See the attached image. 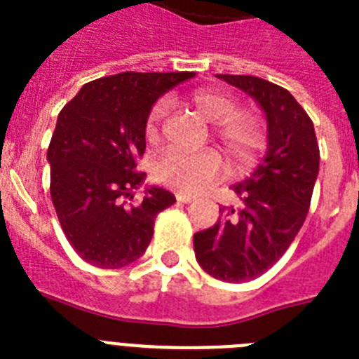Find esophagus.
Wrapping results in <instances>:
<instances>
[{"label": "esophagus", "mask_w": 359, "mask_h": 359, "mask_svg": "<svg viewBox=\"0 0 359 359\" xmlns=\"http://www.w3.org/2000/svg\"><path fill=\"white\" fill-rule=\"evenodd\" d=\"M175 197H177V201L179 203H191L196 199V197L190 196V194H184V191H177V196Z\"/></svg>", "instance_id": "obj_1"}]
</instances>
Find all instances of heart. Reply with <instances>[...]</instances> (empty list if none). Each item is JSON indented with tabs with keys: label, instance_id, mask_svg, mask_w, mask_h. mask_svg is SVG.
Segmentation results:
<instances>
[{
	"label": "heart",
	"instance_id": "obj_1",
	"mask_svg": "<svg viewBox=\"0 0 359 359\" xmlns=\"http://www.w3.org/2000/svg\"><path fill=\"white\" fill-rule=\"evenodd\" d=\"M191 104L205 119L218 123L216 137L222 141L227 156L236 168L244 169L255 163L264 147L266 134L257 117L245 111H236L233 95L219 89H197L191 93ZM168 114V102L158 100L152 104L145 117L143 132L149 143H156L162 135V124ZM154 177L162 184L179 191L197 194L207 190L222 177L224 160L212 149L199 152H184L168 149L154 162Z\"/></svg>",
	"mask_w": 359,
	"mask_h": 359
}]
</instances>
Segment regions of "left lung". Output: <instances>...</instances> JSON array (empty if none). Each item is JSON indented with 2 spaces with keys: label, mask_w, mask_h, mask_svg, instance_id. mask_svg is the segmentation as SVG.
Returning <instances> with one entry per match:
<instances>
[{
  "label": "left lung",
  "mask_w": 359,
  "mask_h": 359,
  "mask_svg": "<svg viewBox=\"0 0 359 359\" xmlns=\"http://www.w3.org/2000/svg\"><path fill=\"white\" fill-rule=\"evenodd\" d=\"M255 98L268 121V152L250 179L233 186L238 208L194 235L197 262L212 278L240 283L259 278L283 257L306 222L318 175L317 135L306 109L287 89L255 76L218 74Z\"/></svg>",
  "instance_id": "obj_1"
}]
</instances>
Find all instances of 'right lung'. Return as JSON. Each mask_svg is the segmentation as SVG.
<instances>
[{
    "label": "right lung",
    "mask_w": 359,
    "mask_h": 359,
    "mask_svg": "<svg viewBox=\"0 0 359 359\" xmlns=\"http://www.w3.org/2000/svg\"><path fill=\"white\" fill-rule=\"evenodd\" d=\"M194 72H121L89 81L57 117L48 147L50 196L74 251L98 268H123L151 244L154 219L171 191L152 186L140 205L143 124L158 97Z\"/></svg>",
    "instance_id": "add662e5"
}]
</instances>
